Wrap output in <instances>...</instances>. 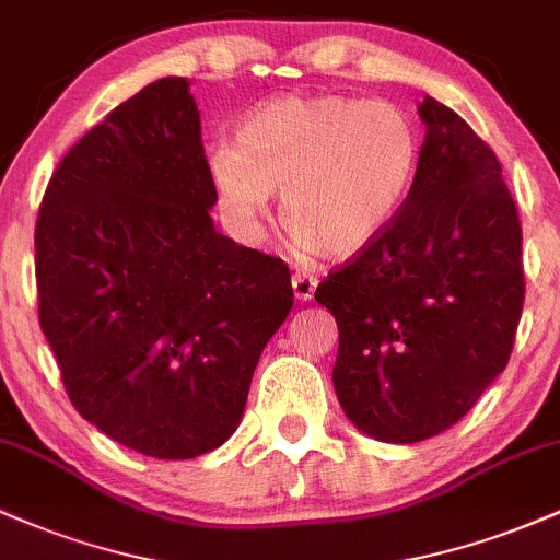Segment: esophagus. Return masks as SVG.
Returning a JSON list of instances; mask_svg holds the SVG:
<instances>
[{
  "label": "esophagus",
  "instance_id": "1",
  "mask_svg": "<svg viewBox=\"0 0 560 560\" xmlns=\"http://www.w3.org/2000/svg\"><path fill=\"white\" fill-rule=\"evenodd\" d=\"M318 287V279L313 273L307 271H298L292 276V289H294V298H298L300 302H307L313 298V292H316Z\"/></svg>",
  "mask_w": 560,
  "mask_h": 560
}]
</instances>
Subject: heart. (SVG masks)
<instances>
[{"mask_svg": "<svg viewBox=\"0 0 560 560\" xmlns=\"http://www.w3.org/2000/svg\"><path fill=\"white\" fill-rule=\"evenodd\" d=\"M419 163V126L400 107L287 94L255 107L208 168L236 221H258L271 191H281L289 234L320 258L345 260L392 226Z\"/></svg>", "mask_w": 560, "mask_h": 560, "instance_id": "b5f03b06", "label": "heart"}]
</instances>
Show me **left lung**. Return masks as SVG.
I'll list each match as a JSON object with an SVG mask.
<instances>
[{"label": "left lung", "mask_w": 560, "mask_h": 560, "mask_svg": "<svg viewBox=\"0 0 560 560\" xmlns=\"http://www.w3.org/2000/svg\"><path fill=\"white\" fill-rule=\"evenodd\" d=\"M413 189L384 236L316 289L339 326L334 389L378 442L460 421L508 365L524 307L522 223L471 126L423 96Z\"/></svg>", "instance_id": "8db88e82"}]
</instances>
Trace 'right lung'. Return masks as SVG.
<instances>
[{"label":"right lung","instance_id":"add662e5","mask_svg":"<svg viewBox=\"0 0 560 560\" xmlns=\"http://www.w3.org/2000/svg\"><path fill=\"white\" fill-rule=\"evenodd\" d=\"M215 202L189 81L168 75L70 147L38 208V324L70 402L152 458L234 434L294 302L287 262L215 231Z\"/></svg>","mask_w":560,"mask_h":560}]
</instances>
